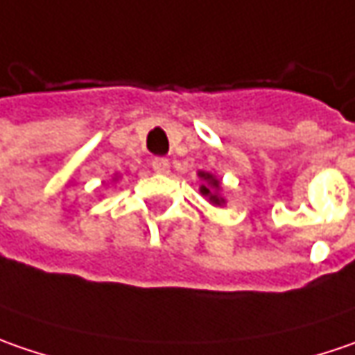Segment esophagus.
<instances>
[{
	"mask_svg": "<svg viewBox=\"0 0 355 355\" xmlns=\"http://www.w3.org/2000/svg\"><path fill=\"white\" fill-rule=\"evenodd\" d=\"M150 166H153V171L159 173V175H168V173H171V162L166 161V159H162V157L153 159Z\"/></svg>",
	"mask_w": 355,
	"mask_h": 355,
	"instance_id": "34e87169",
	"label": "esophagus"
}]
</instances>
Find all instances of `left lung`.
Segmentation results:
<instances>
[{
  "label": "left lung",
  "instance_id": "left-lung-1",
  "mask_svg": "<svg viewBox=\"0 0 355 355\" xmlns=\"http://www.w3.org/2000/svg\"><path fill=\"white\" fill-rule=\"evenodd\" d=\"M198 178L202 180V184H200V194L207 196L214 207H224V205H226V198L223 196L220 178L210 175V173H205V171H198Z\"/></svg>",
  "mask_w": 355,
  "mask_h": 355
}]
</instances>
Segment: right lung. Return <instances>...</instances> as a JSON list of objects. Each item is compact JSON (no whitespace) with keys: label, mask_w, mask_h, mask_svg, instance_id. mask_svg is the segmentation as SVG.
<instances>
[{"label":"right lung","mask_w":355,"mask_h":355,"mask_svg":"<svg viewBox=\"0 0 355 355\" xmlns=\"http://www.w3.org/2000/svg\"><path fill=\"white\" fill-rule=\"evenodd\" d=\"M113 180H116V177H115V178H113Z\"/></svg>","instance_id":"1"}]
</instances>
